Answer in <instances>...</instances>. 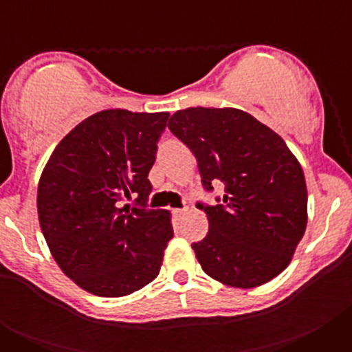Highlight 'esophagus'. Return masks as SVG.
Wrapping results in <instances>:
<instances>
[{"instance_id": "1", "label": "esophagus", "mask_w": 352, "mask_h": 352, "mask_svg": "<svg viewBox=\"0 0 352 352\" xmlns=\"http://www.w3.org/2000/svg\"><path fill=\"white\" fill-rule=\"evenodd\" d=\"M173 213L176 214V217H178V219H183V217H185V214L188 213V211H186V210H174Z\"/></svg>"}]
</instances>
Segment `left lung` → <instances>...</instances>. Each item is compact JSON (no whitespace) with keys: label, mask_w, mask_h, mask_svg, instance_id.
Segmentation results:
<instances>
[{"label":"left lung","mask_w":352,"mask_h":352,"mask_svg":"<svg viewBox=\"0 0 352 352\" xmlns=\"http://www.w3.org/2000/svg\"><path fill=\"white\" fill-rule=\"evenodd\" d=\"M169 130L197 158L206 190L223 185L222 204L199 206L210 222L192 245L204 273L252 289L280 275L307 227V183L298 158L270 126L234 107L176 111Z\"/></svg>","instance_id":"1"}]
</instances>
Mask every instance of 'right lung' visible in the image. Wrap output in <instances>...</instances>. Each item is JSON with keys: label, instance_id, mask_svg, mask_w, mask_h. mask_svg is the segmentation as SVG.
Masks as SVG:
<instances>
[{"label": "right lung", "instance_id": "add662e5", "mask_svg": "<svg viewBox=\"0 0 352 352\" xmlns=\"http://www.w3.org/2000/svg\"><path fill=\"white\" fill-rule=\"evenodd\" d=\"M169 113L105 109L60 141L38 182V220L61 272L84 291L120 298L157 278L173 238L167 210H148V179ZM138 197V206L120 208Z\"/></svg>", "mask_w": 352, "mask_h": 352}]
</instances>
